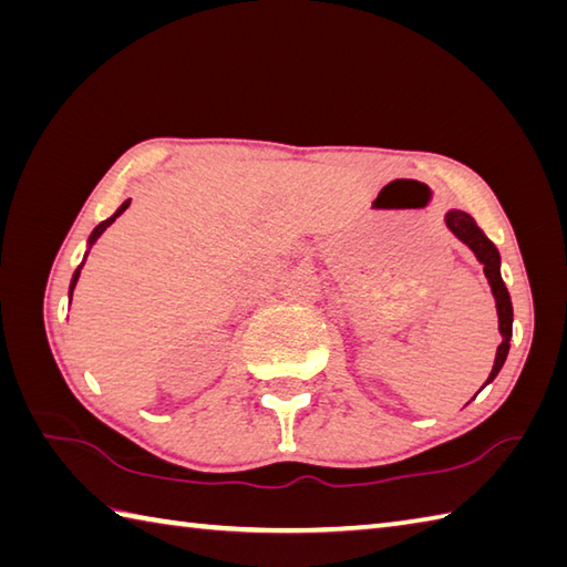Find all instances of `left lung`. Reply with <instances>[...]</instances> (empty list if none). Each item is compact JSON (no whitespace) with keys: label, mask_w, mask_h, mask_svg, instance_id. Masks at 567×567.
Returning <instances> with one entry per match:
<instances>
[{"label":"left lung","mask_w":567,"mask_h":567,"mask_svg":"<svg viewBox=\"0 0 567 567\" xmlns=\"http://www.w3.org/2000/svg\"><path fill=\"white\" fill-rule=\"evenodd\" d=\"M445 226L451 228V234L463 240V244L475 252V258L485 265V277L492 287V295H495V302H497V317H499V333H502V343L497 348V355H495V365H492V372L485 384H489L492 380L497 378V372L502 370L504 360H507L509 353V339H512V319H514V311H512V299L507 287H504L502 280V272H499V250L495 248V244L483 234V228L475 224V219L470 214L461 212V209H451L445 214ZM483 384V388H485Z\"/></svg>","instance_id":"1"}]
</instances>
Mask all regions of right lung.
Returning a JSON list of instances; mask_svg holds the SVG:
<instances>
[{
  "label": "right lung",
  "instance_id": "right-lung-1",
  "mask_svg": "<svg viewBox=\"0 0 567 567\" xmlns=\"http://www.w3.org/2000/svg\"><path fill=\"white\" fill-rule=\"evenodd\" d=\"M128 204H131V199H126L124 204H122V207H118L112 216H110V219H106V221H102L97 228H94V231H92V236H90V246L94 244V240H97L104 231H106V226H112L114 221H116V216H122L126 209H128ZM84 258H87V252H84ZM82 265H84V260H82ZM82 265H80V268L75 270V275H72V280H70V297H72V290H75V285H78V277H80V270H82Z\"/></svg>",
  "mask_w": 567,
  "mask_h": 567
}]
</instances>
